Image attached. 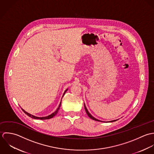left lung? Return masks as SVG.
Segmentation results:
<instances>
[{
    "mask_svg": "<svg viewBox=\"0 0 154 154\" xmlns=\"http://www.w3.org/2000/svg\"><path fill=\"white\" fill-rule=\"evenodd\" d=\"M84 105H85V111H86V114H88V116L91 119H92L93 120H95V121H97V122H102V121H101V120H97V119H96V118H94V117H93L92 116L91 114V113L88 111V109H87V108H86V105H85V103H84ZM117 120H112V121H110V122H106V123L107 122H116V121H117Z\"/></svg>",
    "mask_w": 154,
    "mask_h": 154,
    "instance_id": "8db88e82",
    "label": "left lung"
}]
</instances>
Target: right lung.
Returning <instances> with one entry per match:
<instances>
[{
  "mask_svg": "<svg viewBox=\"0 0 154 154\" xmlns=\"http://www.w3.org/2000/svg\"><path fill=\"white\" fill-rule=\"evenodd\" d=\"M68 89H66L65 91V92H64L63 94V96L65 94V93L67 91ZM63 96H62V97H63ZM61 102H60V105H59L58 108L57 109V110H56L54 112H53L52 114H51L49 115V116H46V117H36V116H35L31 115L30 114H29V112H26L25 110H24L23 108H21V109H22V110L23 111V112H24L25 114H26L28 116H29L30 117H31L32 119H40V120H48V119H50L53 118L56 114H57V113H58V111H59V109H60V106H61Z\"/></svg>",
  "mask_w": 154,
  "mask_h": 154,
  "instance_id": "obj_1",
  "label": "right lung"
}]
</instances>
